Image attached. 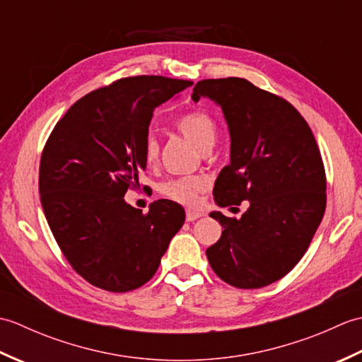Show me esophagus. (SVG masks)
Here are the masks:
<instances>
[{"mask_svg": "<svg viewBox=\"0 0 362 362\" xmlns=\"http://www.w3.org/2000/svg\"><path fill=\"white\" fill-rule=\"evenodd\" d=\"M202 216L201 211H196V210H187V221L188 222H193L196 219H199Z\"/></svg>", "mask_w": 362, "mask_h": 362, "instance_id": "obj_1", "label": "esophagus"}]
</instances>
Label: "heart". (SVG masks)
<instances>
[{
	"label": "heart",
	"mask_w": 362,
	"mask_h": 362,
	"mask_svg": "<svg viewBox=\"0 0 362 362\" xmlns=\"http://www.w3.org/2000/svg\"><path fill=\"white\" fill-rule=\"evenodd\" d=\"M175 129L202 152L210 151L214 141H216V121H214L210 113H206L204 110H193L183 115L182 118L177 119ZM158 153L160 146L157 141V136L153 134H148L143 144L144 161L149 166L156 165L158 160ZM205 187L206 183L202 177H180V179H173L161 183L158 189L161 194L171 199L174 202H179L183 205H194Z\"/></svg>",
	"instance_id": "1"
}]
</instances>
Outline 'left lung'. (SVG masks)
Masks as SVG:
<instances>
[{
  "instance_id": "1",
  "label": "left lung",
  "mask_w": 362,
  "mask_h": 362,
  "mask_svg": "<svg viewBox=\"0 0 362 362\" xmlns=\"http://www.w3.org/2000/svg\"><path fill=\"white\" fill-rule=\"evenodd\" d=\"M201 96L221 105L232 138L214 201H249L240 219L210 213L224 230L206 258L235 288L267 286L294 269L324 218L327 177L316 138L294 105L247 79L199 81L191 98Z\"/></svg>"
}]
</instances>
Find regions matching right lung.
<instances>
[{
  "mask_svg": "<svg viewBox=\"0 0 362 362\" xmlns=\"http://www.w3.org/2000/svg\"><path fill=\"white\" fill-rule=\"evenodd\" d=\"M191 86L163 76L118 79L74 103L46 140L38 175L46 221L68 263L96 288L148 283L185 222L179 204L161 199L143 213L124 194L140 187L156 107Z\"/></svg>",
  "mask_w": 362,
  "mask_h": 362,
  "instance_id": "add662e5",
  "label": "right lung"
}]
</instances>
